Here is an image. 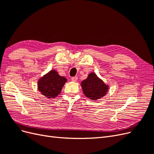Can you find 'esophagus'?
I'll use <instances>...</instances> for the list:
<instances>
[{"instance_id":"obj_1","label":"esophagus","mask_w":154,"mask_h":154,"mask_svg":"<svg viewBox=\"0 0 154 154\" xmlns=\"http://www.w3.org/2000/svg\"><path fill=\"white\" fill-rule=\"evenodd\" d=\"M77 80H78V77L77 76H74V77L71 78V80L72 82H76Z\"/></svg>"}]
</instances>
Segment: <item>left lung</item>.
<instances>
[{"instance_id": "obj_1", "label": "left lung", "mask_w": 154, "mask_h": 154, "mask_svg": "<svg viewBox=\"0 0 154 154\" xmlns=\"http://www.w3.org/2000/svg\"><path fill=\"white\" fill-rule=\"evenodd\" d=\"M83 94L92 100H98L104 96L109 89V86L105 85L101 79L94 72H91L85 80L82 82Z\"/></svg>"}]
</instances>
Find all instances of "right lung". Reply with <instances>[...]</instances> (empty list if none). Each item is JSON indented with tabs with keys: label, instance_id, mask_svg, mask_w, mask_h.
I'll list each match as a JSON object with an SVG mask.
<instances>
[{
	"label": "right lung",
	"instance_id": "obj_1",
	"mask_svg": "<svg viewBox=\"0 0 154 154\" xmlns=\"http://www.w3.org/2000/svg\"><path fill=\"white\" fill-rule=\"evenodd\" d=\"M66 82V78L60 76L55 70H51L38 80V88L46 97L54 98L61 92Z\"/></svg>",
	"mask_w": 154,
	"mask_h": 154
}]
</instances>
